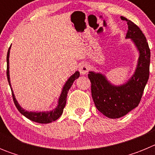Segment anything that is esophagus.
Instances as JSON below:
<instances>
[{
    "label": "esophagus",
    "mask_w": 155,
    "mask_h": 155,
    "mask_svg": "<svg viewBox=\"0 0 155 155\" xmlns=\"http://www.w3.org/2000/svg\"><path fill=\"white\" fill-rule=\"evenodd\" d=\"M78 70L81 74H85L89 71V66L87 65V64H85V63H82V64L79 65Z\"/></svg>",
    "instance_id": "34e87169"
}]
</instances>
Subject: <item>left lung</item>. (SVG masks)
<instances>
[{"mask_svg": "<svg viewBox=\"0 0 155 155\" xmlns=\"http://www.w3.org/2000/svg\"><path fill=\"white\" fill-rule=\"evenodd\" d=\"M120 18L128 25L126 38L132 39L139 51L134 75L127 83L116 86L108 81L102 74L90 71L87 74L94 105L99 112L110 119L120 118L139 105L150 72V51L146 37L133 21L123 16Z\"/></svg>", "mask_w": 155, "mask_h": 155, "instance_id": "left-lung-1", "label": "left lung"}]
</instances>
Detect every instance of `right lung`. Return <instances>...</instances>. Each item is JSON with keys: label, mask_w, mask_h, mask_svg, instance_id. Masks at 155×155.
<instances>
[{"label": "right lung", "mask_w": 155, "mask_h": 155, "mask_svg": "<svg viewBox=\"0 0 155 155\" xmlns=\"http://www.w3.org/2000/svg\"><path fill=\"white\" fill-rule=\"evenodd\" d=\"M10 48L8 49V54H7V78H8V83L11 87V90L12 92V98H13L14 103L15 105L16 108L18 110L25 116L28 120H31L33 122H36L39 124H50L51 122L55 121L57 119L60 118V116L62 115L63 111H64V107L66 105V102H67V96H68V92L69 89L71 88V85L73 84V82L76 80L77 78H78L80 76V73L78 71H76L72 76L70 77V78L68 79V81L66 82V84H64V87H63L62 92L61 94V96L59 98L58 100V105L55 109L50 111V112H28V111L25 110L22 108L19 105L18 103L17 100H16L15 94H14L13 91H12V86H11L10 82V77H9V53H10Z\"/></svg>", "instance_id": "obj_1"}]
</instances>
